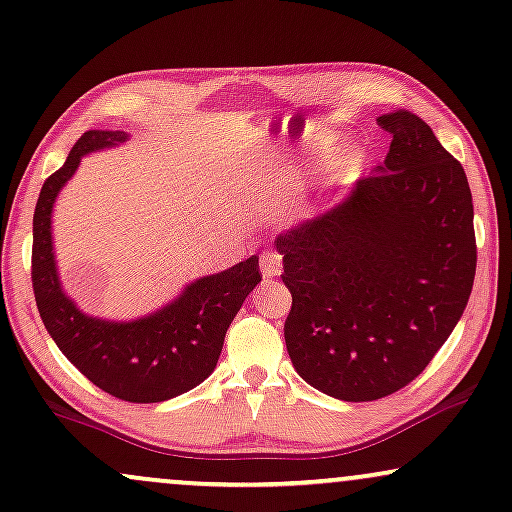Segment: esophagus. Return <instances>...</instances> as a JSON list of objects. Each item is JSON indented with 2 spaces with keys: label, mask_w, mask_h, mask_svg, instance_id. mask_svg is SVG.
<instances>
[{
  "label": "esophagus",
  "mask_w": 512,
  "mask_h": 512,
  "mask_svg": "<svg viewBox=\"0 0 512 512\" xmlns=\"http://www.w3.org/2000/svg\"><path fill=\"white\" fill-rule=\"evenodd\" d=\"M260 267H262L264 279H274V276L281 274L283 257L279 255V252H264L262 260H260Z\"/></svg>",
  "instance_id": "esophagus-1"
}]
</instances>
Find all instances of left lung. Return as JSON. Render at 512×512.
Returning <instances> with one entry per match:
<instances>
[{
    "label": "left lung",
    "mask_w": 512,
    "mask_h": 512,
    "mask_svg": "<svg viewBox=\"0 0 512 512\" xmlns=\"http://www.w3.org/2000/svg\"><path fill=\"white\" fill-rule=\"evenodd\" d=\"M384 164L331 212L276 238L293 295V367L326 396L367 403L420 377L470 300L477 240L463 164L420 116L384 114Z\"/></svg>",
    "instance_id": "8db88e82"
}]
</instances>
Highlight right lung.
Wrapping results in <instances>:
<instances>
[{"instance_id": "1", "label": "right lung", "mask_w": 512, "mask_h": 512, "mask_svg": "<svg viewBox=\"0 0 512 512\" xmlns=\"http://www.w3.org/2000/svg\"><path fill=\"white\" fill-rule=\"evenodd\" d=\"M123 140V131L83 133L64 166L45 181L33 214L30 281L49 336L92 384L128 403H159L190 391L217 367L226 329L262 281L260 257L190 283L181 298L145 319L104 322L83 315L59 286L49 217L80 157Z\"/></svg>"}]
</instances>
